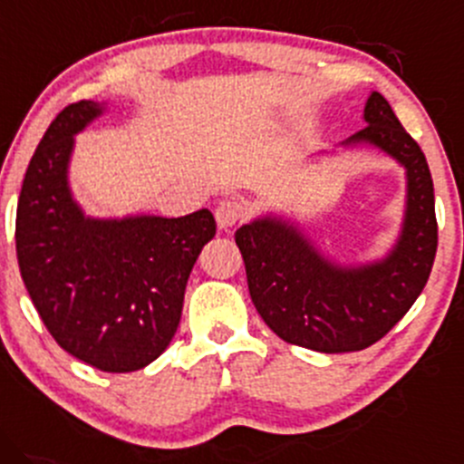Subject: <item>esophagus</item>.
<instances>
[{"mask_svg":"<svg viewBox=\"0 0 464 464\" xmlns=\"http://www.w3.org/2000/svg\"><path fill=\"white\" fill-rule=\"evenodd\" d=\"M243 215H246V208H243L241 201L237 199H223L218 201L215 208V218H217V226L221 230H227V227L237 226L241 221Z\"/></svg>","mask_w":464,"mask_h":464,"instance_id":"obj_1","label":"esophagus"}]
</instances>
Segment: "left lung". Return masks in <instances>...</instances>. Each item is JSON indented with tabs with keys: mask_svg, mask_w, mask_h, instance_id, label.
Returning a JSON list of instances; mask_svg holds the SVG:
<instances>
[{
	"mask_svg": "<svg viewBox=\"0 0 464 464\" xmlns=\"http://www.w3.org/2000/svg\"><path fill=\"white\" fill-rule=\"evenodd\" d=\"M363 122L340 149H377L405 170L403 223L386 256L342 265L298 223L272 212L234 234L265 324L280 340L317 353L362 351L382 340L420 295L439 246L434 184L423 150L379 92L368 96Z\"/></svg>",
	"mask_w": 464,
	"mask_h": 464,
	"instance_id": "1",
	"label": "left lung"
}]
</instances>
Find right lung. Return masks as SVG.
<instances>
[{
  "label": "right lung",
  "instance_id": "add662e5",
  "mask_svg": "<svg viewBox=\"0 0 464 464\" xmlns=\"http://www.w3.org/2000/svg\"><path fill=\"white\" fill-rule=\"evenodd\" d=\"M107 102L65 107L41 138L17 204V260L41 320L63 351L105 372L155 362L179 326L188 276L217 232L210 210L98 218L70 188L74 135Z\"/></svg>",
  "mask_w": 464,
  "mask_h": 464
}]
</instances>
